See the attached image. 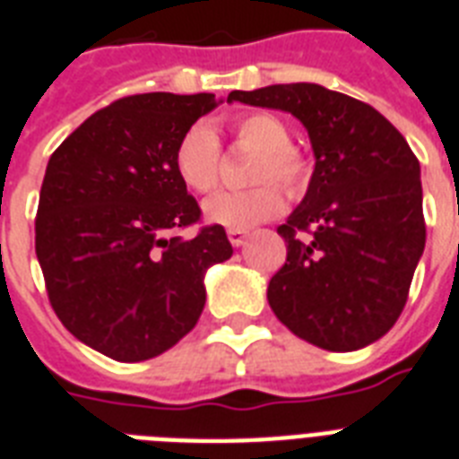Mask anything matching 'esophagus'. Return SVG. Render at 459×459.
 <instances>
[{
  "mask_svg": "<svg viewBox=\"0 0 459 459\" xmlns=\"http://www.w3.org/2000/svg\"><path fill=\"white\" fill-rule=\"evenodd\" d=\"M247 236H250V233H247V230H243V229H229V240H230V245H236V247L245 245Z\"/></svg>",
  "mask_w": 459,
  "mask_h": 459,
  "instance_id": "34e87169",
  "label": "esophagus"
}]
</instances>
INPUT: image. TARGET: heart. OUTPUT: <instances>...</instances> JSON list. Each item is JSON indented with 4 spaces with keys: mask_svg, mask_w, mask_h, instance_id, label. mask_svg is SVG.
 Listing matches in <instances>:
<instances>
[{
    "mask_svg": "<svg viewBox=\"0 0 459 459\" xmlns=\"http://www.w3.org/2000/svg\"><path fill=\"white\" fill-rule=\"evenodd\" d=\"M238 147L250 150L252 159L247 190L221 193L204 202V216L226 229H252L264 223L283 209V195L273 182L290 195H298L309 183V161L295 145L290 131L279 117L269 111L240 114L229 124ZM173 171L190 193L207 195L219 186L221 176V145L216 133L204 124L190 126L173 147Z\"/></svg>",
    "mask_w": 459,
    "mask_h": 459,
    "instance_id": "b5f03b06",
    "label": "heart"
}]
</instances>
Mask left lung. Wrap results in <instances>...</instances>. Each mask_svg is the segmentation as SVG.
<instances>
[{"label": "left lung", "instance_id": "left-lung-1", "mask_svg": "<svg viewBox=\"0 0 459 459\" xmlns=\"http://www.w3.org/2000/svg\"><path fill=\"white\" fill-rule=\"evenodd\" d=\"M229 102L290 111L316 159L305 200L279 226L288 255L266 290L273 314L333 352L378 341L405 307L427 243L407 140L374 107L314 82L236 90Z\"/></svg>", "mask_w": 459, "mask_h": 459}]
</instances>
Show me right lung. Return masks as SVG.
Here are the masks:
<instances>
[{
    "label": "right lung",
    "mask_w": 459,
    "mask_h": 459,
    "mask_svg": "<svg viewBox=\"0 0 459 459\" xmlns=\"http://www.w3.org/2000/svg\"><path fill=\"white\" fill-rule=\"evenodd\" d=\"M212 92L131 95L95 111L47 164L35 252L49 305L71 333L118 362H143L190 333L204 272L233 255L223 226L195 238L202 209L173 171V147Z\"/></svg>",
    "instance_id": "1"
}]
</instances>
